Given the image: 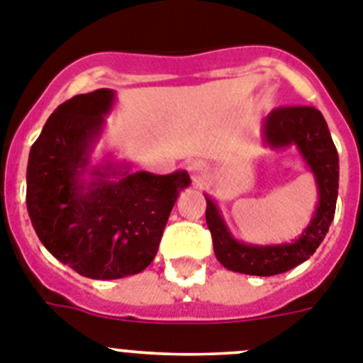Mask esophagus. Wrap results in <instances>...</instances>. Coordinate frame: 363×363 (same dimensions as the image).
<instances>
[{"label": "esophagus", "mask_w": 363, "mask_h": 363, "mask_svg": "<svg viewBox=\"0 0 363 363\" xmlns=\"http://www.w3.org/2000/svg\"><path fill=\"white\" fill-rule=\"evenodd\" d=\"M188 172H189V175H191V179H194V182L197 186H201L202 182H204V179H206V164L202 161L195 159V161L188 162Z\"/></svg>", "instance_id": "esophagus-1"}]
</instances>
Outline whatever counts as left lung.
<instances>
[{
  "label": "left lung",
  "instance_id": "left-lung-1",
  "mask_svg": "<svg viewBox=\"0 0 363 363\" xmlns=\"http://www.w3.org/2000/svg\"><path fill=\"white\" fill-rule=\"evenodd\" d=\"M262 145L269 150L296 146L300 157L315 177L318 202L308 228L293 242L267 246L240 242L226 226L217 202L208 195L206 224L213 238L215 257L222 266L244 275L271 277L306 262L324 240L335 217L338 197V152L324 116L313 106L273 110L264 119Z\"/></svg>",
  "mask_w": 363,
  "mask_h": 363
}]
</instances>
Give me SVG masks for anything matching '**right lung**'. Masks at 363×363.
Masks as SVG:
<instances>
[{"instance_id": "right-lung-1", "label": "right lung", "mask_w": 363, "mask_h": 363, "mask_svg": "<svg viewBox=\"0 0 363 363\" xmlns=\"http://www.w3.org/2000/svg\"><path fill=\"white\" fill-rule=\"evenodd\" d=\"M116 92L101 88L65 101L32 145L27 210L43 246L79 275L113 280L152 264L186 172H130L110 159L90 164Z\"/></svg>"}]
</instances>
